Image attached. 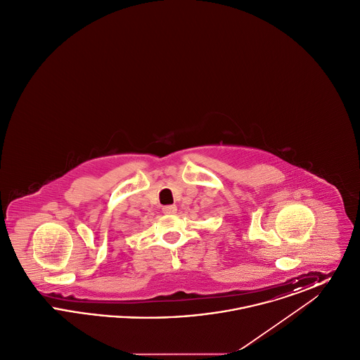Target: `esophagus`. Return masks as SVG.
Segmentation results:
<instances>
[{
  "mask_svg": "<svg viewBox=\"0 0 360 360\" xmlns=\"http://www.w3.org/2000/svg\"><path fill=\"white\" fill-rule=\"evenodd\" d=\"M175 212H176V206L175 205H167L163 207L165 214H174Z\"/></svg>",
  "mask_w": 360,
  "mask_h": 360,
  "instance_id": "esophagus-1",
  "label": "esophagus"
}]
</instances>
